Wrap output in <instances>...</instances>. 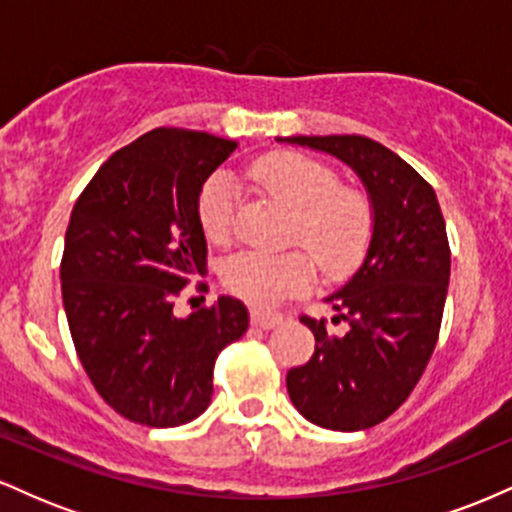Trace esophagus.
Listing matches in <instances>:
<instances>
[{
  "label": "esophagus",
  "mask_w": 512,
  "mask_h": 512,
  "mask_svg": "<svg viewBox=\"0 0 512 512\" xmlns=\"http://www.w3.org/2000/svg\"><path fill=\"white\" fill-rule=\"evenodd\" d=\"M250 320H252V325H255V327H262V330H272V327L284 322V315H281V313H267V310H252Z\"/></svg>",
  "instance_id": "1"
}]
</instances>
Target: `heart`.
<instances>
[{
	"label": "heart",
	"mask_w": 512,
	"mask_h": 512,
	"mask_svg": "<svg viewBox=\"0 0 512 512\" xmlns=\"http://www.w3.org/2000/svg\"><path fill=\"white\" fill-rule=\"evenodd\" d=\"M250 178L296 211L291 240L308 245L327 272L342 274L361 260L370 238V211L356 192L339 190L330 168L301 154H269L252 163ZM236 199V182L228 173H216L204 182L197 214L211 240L231 236ZM315 279V260L305 250L281 255L245 250L223 264L226 289L257 308H272L298 296Z\"/></svg>",
	"instance_id": "heart-1"
}]
</instances>
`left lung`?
Instances as JSON below:
<instances>
[{
	"mask_svg": "<svg viewBox=\"0 0 512 512\" xmlns=\"http://www.w3.org/2000/svg\"><path fill=\"white\" fill-rule=\"evenodd\" d=\"M346 163L370 202L368 250L342 289L325 298V320L301 317L315 334V354L286 375L289 397L310 424L361 431L395 411L419 383L438 342L450 281V248L436 192L395 151L358 134L276 137Z\"/></svg>",
	"mask_w": 512,
	"mask_h": 512,
	"instance_id": "1",
	"label": "left lung"
}]
</instances>
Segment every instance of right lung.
I'll list each match as a JSON object with an SVG mask.
<instances>
[{
  "mask_svg": "<svg viewBox=\"0 0 512 512\" xmlns=\"http://www.w3.org/2000/svg\"><path fill=\"white\" fill-rule=\"evenodd\" d=\"M236 149L197 129H151L98 168L72 209L60 267L69 332L98 395L134 424L197 419L216 356L248 332V308L231 296L173 313L207 262L199 192Z\"/></svg>",
  "mask_w": 512,
  "mask_h": 512,
  "instance_id": "add662e5",
  "label": "right lung"
}]
</instances>
